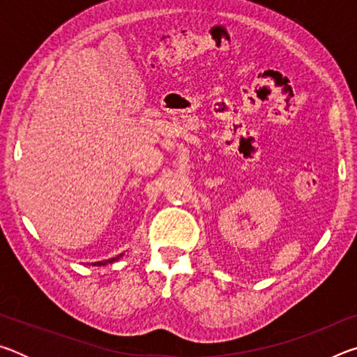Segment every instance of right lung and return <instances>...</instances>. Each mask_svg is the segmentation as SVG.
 <instances>
[{
  "label": "right lung",
  "mask_w": 357,
  "mask_h": 357,
  "mask_svg": "<svg viewBox=\"0 0 357 357\" xmlns=\"http://www.w3.org/2000/svg\"><path fill=\"white\" fill-rule=\"evenodd\" d=\"M121 257H123V253H119V255H118V257H114V258L105 259V261H98V263H93V266H104V264H108V263H113V261H116V259H119Z\"/></svg>",
  "instance_id": "add662e5"
}]
</instances>
